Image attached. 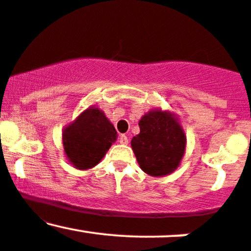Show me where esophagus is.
Here are the masks:
<instances>
[{
	"label": "esophagus",
	"mask_w": 251,
	"mask_h": 251,
	"mask_svg": "<svg viewBox=\"0 0 251 251\" xmlns=\"http://www.w3.org/2000/svg\"><path fill=\"white\" fill-rule=\"evenodd\" d=\"M119 143L123 144V145H127V144H128V138L126 137L125 134H122L119 137Z\"/></svg>",
	"instance_id": "1"
}]
</instances>
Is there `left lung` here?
<instances>
[{
  "mask_svg": "<svg viewBox=\"0 0 251 251\" xmlns=\"http://www.w3.org/2000/svg\"><path fill=\"white\" fill-rule=\"evenodd\" d=\"M140 133L131 145L138 164L144 172L153 177L171 174L179 165L186 138L172 114L151 111L139 122Z\"/></svg>",
  "mask_w": 251,
  "mask_h": 251,
  "instance_id": "1",
  "label": "left lung"
}]
</instances>
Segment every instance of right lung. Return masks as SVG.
<instances>
[{
  "label": "right lung",
  "mask_w": 251,
  "mask_h": 251,
  "mask_svg": "<svg viewBox=\"0 0 251 251\" xmlns=\"http://www.w3.org/2000/svg\"><path fill=\"white\" fill-rule=\"evenodd\" d=\"M62 140L70 162L76 169L87 170L102 159L117 140V131L103 112L89 107L65 128Z\"/></svg>",
  "instance_id": "right-lung-1"
}]
</instances>
